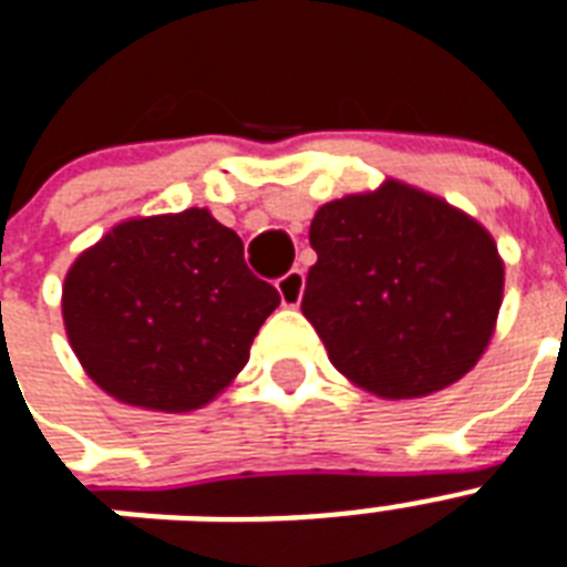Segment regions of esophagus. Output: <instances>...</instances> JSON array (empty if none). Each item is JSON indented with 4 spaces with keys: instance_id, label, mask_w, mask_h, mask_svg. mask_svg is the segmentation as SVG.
<instances>
[{
    "instance_id": "34e87169",
    "label": "esophagus",
    "mask_w": 567,
    "mask_h": 567,
    "mask_svg": "<svg viewBox=\"0 0 567 567\" xmlns=\"http://www.w3.org/2000/svg\"><path fill=\"white\" fill-rule=\"evenodd\" d=\"M278 292H280V301H284L287 307L301 305V296H305V271L301 269L287 271V275L278 280Z\"/></svg>"
}]
</instances>
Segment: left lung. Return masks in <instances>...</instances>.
Here are the masks:
<instances>
[{"mask_svg":"<svg viewBox=\"0 0 567 567\" xmlns=\"http://www.w3.org/2000/svg\"><path fill=\"white\" fill-rule=\"evenodd\" d=\"M301 313L346 379L381 399L450 388L488 349L503 257L473 215L384 179L316 209Z\"/></svg>","mask_w":567,"mask_h":567,"instance_id":"obj_1","label":"left lung"}]
</instances>
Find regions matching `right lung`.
<instances>
[{
    "mask_svg": "<svg viewBox=\"0 0 567 567\" xmlns=\"http://www.w3.org/2000/svg\"><path fill=\"white\" fill-rule=\"evenodd\" d=\"M278 305V289L245 266L243 239L200 206L115 224L61 289L64 331L91 381L165 414L209 405Z\"/></svg>",
    "mask_w": 567,
    "mask_h": 567,
    "instance_id": "1",
    "label": "right lung"
}]
</instances>
